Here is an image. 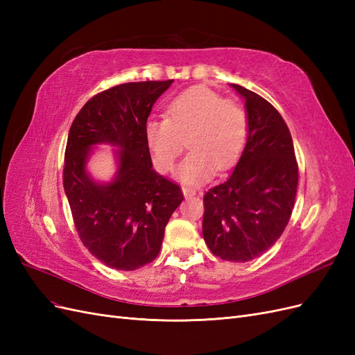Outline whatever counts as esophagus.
Segmentation results:
<instances>
[{"label": "esophagus", "instance_id": "esophagus-1", "mask_svg": "<svg viewBox=\"0 0 355 355\" xmlns=\"http://www.w3.org/2000/svg\"><path fill=\"white\" fill-rule=\"evenodd\" d=\"M182 194H184L185 198H188V197H194V196L197 194V192H196L194 189H189V188L184 187V188H182Z\"/></svg>", "mask_w": 355, "mask_h": 355}]
</instances>
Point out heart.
<instances>
[{
  "label": "heart",
  "mask_w": 355,
  "mask_h": 355,
  "mask_svg": "<svg viewBox=\"0 0 355 355\" xmlns=\"http://www.w3.org/2000/svg\"><path fill=\"white\" fill-rule=\"evenodd\" d=\"M247 133L245 111L206 85L182 92L170 102L167 116L149 118L145 124L148 151L161 173L173 168L188 142L191 153L182 159L176 178L191 187L211 179L218 167L227 170L237 163Z\"/></svg>",
  "instance_id": "b5f03b06"
}]
</instances>
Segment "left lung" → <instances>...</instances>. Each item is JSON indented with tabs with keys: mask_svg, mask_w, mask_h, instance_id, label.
Masks as SVG:
<instances>
[{
	"mask_svg": "<svg viewBox=\"0 0 355 355\" xmlns=\"http://www.w3.org/2000/svg\"><path fill=\"white\" fill-rule=\"evenodd\" d=\"M249 133L237 166L204 196L202 235L210 252L230 262H249L282 237L292 216L297 163L292 135L274 106L239 84Z\"/></svg>",
	"mask_w": 355,
	"mask_h": 355,
	"instance_id": "8db88e82",
	"label": "left lung"
}]
</instances>
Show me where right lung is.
<instances>
[{
  "label": "right lung",
  "mask_w": 355,
  "mask_h": 355,
  "mask_svg": "<svg viewBox=\"0 0 355 355\" xmlns=\"http://www.w3.org/2000/svg\"><path fill=\"white\" fill-rule=\"evenodd\" d=\"M173 80L125 83L85 103L69 128L63 188L89 252L114 270L135 271L159 253L166 225L184 200L179 185L153 168L145 124ZM98 144L114 146L112 181H94L87 163Z\"/></svg>",
  "instance_id": "obj_1"
}]
</instances>
